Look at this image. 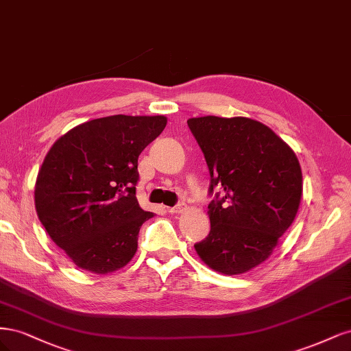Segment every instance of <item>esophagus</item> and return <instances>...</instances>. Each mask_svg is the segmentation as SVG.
<instances>
[{"label":"esophagus","instance_id":"1","mask_svg":"<svg viewBox=\"0 0 351 351\" xmlns=\"http://www.w3.org/2000/svg\"><path fill=\"white\" fill-rule=\"evenodd\" d=\"M186 208H187L186 204H178L173 208H168V212H171V214H182L183 210H186Z\"/></svg>","mask_w":351,"mask_h":351}]
</instances>
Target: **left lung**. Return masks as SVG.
<instances>
[{
  "instance_id": "8db88e82",
  "label": "left lung",
  "mask_w": 351,
  "mask_h": 351,
  "mask_svg": "<svg viewBox=\"0 0 351 351\" xmlns=\"http://www.w3.org/2000/svg\"><path fill=\"white\" fill-rule=\"evenodd\" d=\"M187 124L205 154L210 231L195 244L210 269L244 274L267 261L300 206L302 168L294 151L268 125L247 117L205 115Z\"/></svg>"
}]
</instances>
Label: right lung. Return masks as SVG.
Returning <instances> with one entry per match:
<instances>
[{"label": "right lung", "mask_w": 351, "mask_h": 351, "mask_svg": "<svg viewBox=\"0 0 351 351\" xmlns=\"http://www.w3.org/2000/svg\"><path fill=\"white\" fill-rule=\"evenodd\" d=\"M165 125V115L119 114L73 127L51 146L35 208L77 268L105 275L133 259L139 230L154 217L136 199L137 158Z\"/></svg>", "instance_id": "right-lung-1"}]
</instances>
